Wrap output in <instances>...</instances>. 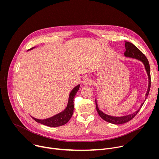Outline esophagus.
<instances>
[{"label":"esophagus","mask_w":159,"mask_h":159,"mask_svg":"<svg viewBox=\"0 0 159 159\" xmlns=\"http://www.w3.org/2000/svg\"><path fill=\"white\" fill-rule=\"evenodd\" d=\"M83 84L85 86H89V85H90L93 84V81L90 79L87 78V79H84V80L83 82Z\"/></svg>","instance_id":"34e87169"}]
</instances>
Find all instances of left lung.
<instances>
[{
	"mask_svg": "<svg viewBox=\"0 0 159 159\" xmlns=\"http://www.w3.org/2000/svg\"><path fill=\"white\" fill-rule=\"evenodd\" d=\"M125 48H126V51H125L124 55L126 57L137 59V60L141 61L143 63V65L145 67V70H146V72L147 73L148 77V87L147 93L145 94V100H146L148 96L149 91L150 89V85H151L150 69V65H149L147 57L145 56V55L137 47H135L134 45L133 44H132L131 43L125 41ZM144 102H143L141 104L140 108L142 107ZM96 105L97 111L98 112L99 115L100 116V117L102 120H105L106 121L112 123V124H115V125H120V124H123V123L128 122L129 121L132 120L136 115H137V113L139 112V111L140 109V108L139 110H137V111L133 113V114H130V115L121 116V117H116V116H112L110 115H107L105 114V113H104L102 111H101L98 107L96 100Z\"/></svg>",
	"mask_w": 159,
	"mask_h": 159,
	"instance_id": "8db88e82",
	"label": "left lung"
}]
</instances>
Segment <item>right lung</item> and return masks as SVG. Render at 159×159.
<instances>
[{
	"mask_svg": "<svg viewBox=\"0 0 159 159\" xmlns=\"http://www.w3.org/2000/svg\"><path fill=\"white\" fill-rule=\"evenodd\" d=\"M34 47L30 49L29 50H31L33 49ZM80 85H77L75 87L71 93H70L69 98V101H68V104L66 106V107L61 112L58 113V114L47 119H44V120H39L36 119L35 118H33V120H34L36 122L39 123L42 125H46L50 127H58L62 125H65L68 121L70 120L71 118L73 112H74V99L75 98V96L77 91L79 89Z\"/></svg>",
	"mask_w": 159,
	"mask_h": 159,
	"instance_id": "add662e5",
	"label": "right lung"
}]
</instances>
